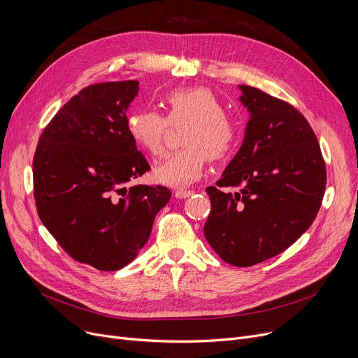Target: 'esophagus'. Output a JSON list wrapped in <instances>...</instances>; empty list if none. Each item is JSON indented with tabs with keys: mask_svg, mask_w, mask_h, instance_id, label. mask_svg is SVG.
Masks as SVG:
<instances>
[{
	"mask_svg": "<svg viewBox=\"0 0 358 358\" xmlns=\"http://www.w3.org/2000/svg\"><path fill=\"white\" fill-rule=\"evenodd\" d=\"M193 193H194L193 190H185V189H177V190L174 192V196H176L177 199H185V197H190V196H192Z\"/></svg>",
	"mask_w": 358,
	"mask_h": 358,
	"instance_id": "obj_1",
	"label": "esophagus"
}]
</instances>
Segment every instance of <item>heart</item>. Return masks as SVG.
I'll use <instances>...</instances> for the list:
<instances>
[{
    "label": "heart",
    "mask_w": 358,
    "mask_h": 358,
    "mask_svg": "<svg viewBox=\"0 0 358 358\" xmlns=\"http://www.w3.org/2000/svg\"><path fill=\"white\" fill-rule=\"evenodd\" d=\"M162 106L166 119L154 110L130 113L126 127L134 142L150 157L164 152L168 123L185 126L182 149L169 155L155 168V178L166 185H187L203 174L208 159L228 157L236 142V127L223 113L215 94L204 87H187L168 91Z\"/></svg>",
    "instance_id": "obj_1"
}]
</instances>
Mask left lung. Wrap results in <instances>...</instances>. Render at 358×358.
Segmentation results:
<instances>
[{"label":"left lung","mask_w":358,"mask_h":358,"mask_svg":"<svg viewBox=\"0 0 358 358\" xmlns=\"http://www.w3.org/2000/svg\"><path fill=\"white\" fill-rule=\"evenodd\" d=\"M250 113L238 154L217 187L204 236L228 264L251 267L283 252L313 223L325 193L327 169L308 120L289 103L239 85ZM234 186V192L228 191Z\"/></svg>","instance_id":"left-lung-1"}]
</instances>
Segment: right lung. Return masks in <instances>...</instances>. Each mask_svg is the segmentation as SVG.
I'll list each match as a JSON object with an SVG mask.
<instances>
[{
    "mask_svg": "<svg viewBox=\"0 0 358 358\" xmlns=\"http://www.w3.org/2000/svg\"><path fill=\"white\" fill-rule=\"evenodd\" d=\"M138 91L131 80L85 87L45 127L33 158L42 223L75 261L101 271L136 258L171 197L162 185L126 187L150 169L126 127Z\"/></svg>",
    "mask_w": 358,
    "mask_h": 358,
    "instance_id": "1",
    "label": "right lung"
}]
</instances>
